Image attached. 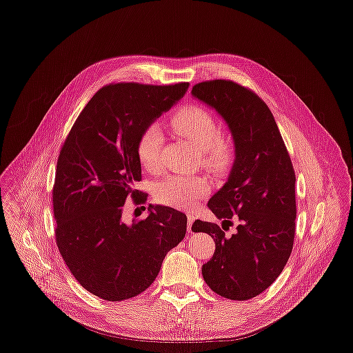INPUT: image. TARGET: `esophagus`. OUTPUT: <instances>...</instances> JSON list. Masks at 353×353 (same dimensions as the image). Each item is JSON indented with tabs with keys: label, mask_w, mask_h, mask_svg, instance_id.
Returning a JSON list of instances; mask_svg holds the SVG:
<instances>
[{
	"label": "esophagus",
	"mask_w": 353,
	"mask_h": 353,
	"mask_svg": "<svg viewBox=\"0 0 353 353\" xmlns=\"http://www.w3.org/2000/svg\"><path fill=\"white\" fill-rule=\"evenodd\" d=\"M194 220H195L194 214L188 213V214H187V231H188V232H192L191 227H192V223H194Z\"/></svg>",
	"instance_id": "1"
}]
</instances>
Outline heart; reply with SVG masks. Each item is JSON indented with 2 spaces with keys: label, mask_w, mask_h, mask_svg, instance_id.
<instances>
[{
  "label": "heart",
  "mask_w": 353,
  "mask_h": 353,
  "mask_svg": "<svg viewBox=\"0 0 353 353\" xmlns=\"http://www.w3.org/2000/svg\"><path fill=\"white\" fill-rule=\"evenodd\" d=\"M172 129L190 140L202 154V163L210 169H224L234 157L231 140L219 133L214 116L201 105H185L170 117ZM163 132L158 123H150L137 141L140 163L150 172L161 166ZM209 185L198 176H166L155 185V199L168 206L192 208L206 192Z\"/></svg>",
  "instance_id": "1"
}]
</instances>
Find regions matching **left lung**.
Segmentation results:
<instances>
[{"mask_svg":"<svg viewBox=\"0 0 353 353\" xmlns=\"http://www.w3.org/2000/svg\"><path fill=\"white\" fill-rule=\"evenodd\" d=\"M192 97L214 109L234 141V159L224 185L208 208L221 228L236 219L225 236L214 223L195 220L194 232H206L216 250L202 266L205 283L217 295L247 301L269 288L283 272L295 237V172L268 105L231 80L192 87Z\"/></svg>","mask_w":353,"mask_h":353,"instance_id":"obj_1","label":"left lung"}]
</instances>
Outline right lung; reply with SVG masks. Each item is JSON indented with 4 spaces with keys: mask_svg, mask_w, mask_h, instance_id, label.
<instances>
[{
    "mask_svg": "<svg viewBox=\"0 0 353 353\" xmlns=\"http://www.w3.org/2000/svg\"><path fill=\"white\" fill-rule=\"evenodd\" d=\"M188 85H105L62 145L52 190L57 245L80 285L101 299L119 302L145 291L185 236L187 216L173 208L150 205L147 219L132 224L122 212L128 195L137 203L147 199L134 190L141 180V132Z\"/></svg>",
    "mask_w": 353,
    "mask_h": 353,
    "instance_id": "right-lung-1",
    "label": "right lung"
}]
</instances>
